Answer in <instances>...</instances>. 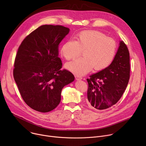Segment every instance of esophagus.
<instances>
[{
	"label": "esophagus",
	"instance_id": "1",
	"mask_svg": "<svg viewBox=\"0 0 146 146\" xmlns=\"http://www.w3.org/2000/svg\"><path fill=\"white\" fill-rule=\"evenodd\" d=\"M75 78L76 80H81L82 78L80 76H75Z\"/></svg>",
	"mask_w": 146,
	"mask_h": 146
}]
</instances>
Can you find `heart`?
<instances>
[{"mask_svg":"<svg viewBox=\"0 0 146 146\" xmlns=\"http://www.w3.org/2000/svg\"><path fill=\"white\" fill-rule=\"evenodd\" d=\"M76 38V41L68 40L61 48V54L66 60L74 59L84 51V57L66 65L69 70L81 76L88 73L93 68L95 70H101L111 64L117 48L113 38L96 31H81Z\"/></svg>","mask_w":146,"mask_h":146,"instance_id":"heart-1","label":"heart"}]
</instances>
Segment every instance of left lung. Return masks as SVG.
I'll return each instance as SVG.
<instances>
[{"mask_svg":"<svg viewBox=\"0 0 146 146\" xmlns=\"http://www.w3.org/2000/svg\"><path fill=\"white\" fill-rule=\"evenodd\" d=\"M129 77V52L127 45L121 41L111 64L87 79L89 107L104 110L114 105L125 90Z\"/></svg>","mask_w":146,"mask_h":146,"instance_id":"obj_1","label":"left lung"}]
</instances>
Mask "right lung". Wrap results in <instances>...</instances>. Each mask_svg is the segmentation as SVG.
Segmentation results:
<instances>
[{"label": "right lung", "mask_w": 146, "mask_h": 146, "mask_svg": "<svg viewBox=\"0 0 146 146\" xmlns=\"http://www.w3.org/2000/svg\"><path fill=\"white\" fill-rule=\"evenodd\" d=\"M69 31L61 25L40 26L18 49L14 78L24 102L36 111L47 113L56 108L62 88L74 80L71 72L61 69L59 58V44Z\"/></svg>", "instance_id": "obj_1"}]
</instances>
